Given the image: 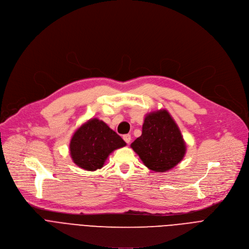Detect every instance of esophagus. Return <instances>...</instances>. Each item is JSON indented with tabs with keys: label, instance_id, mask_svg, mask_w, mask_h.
Returning <instances> with one entry per match:
<instances>
[{
	"label": "esophagus",
	"instance_id": "obj_1",
	"mask_svg": "<svg viewBox=\"0 0 249 249\" xmlns=\"http://www.w3.org/2000/svg\"><path fill=\"white\" fill-rule=\"evenodd\" d=\"M123 139H124V141L126 143H129V142H130V140H131V137H130V135H124V136L123 137Z\"/></svg>",
	"mask_w": 249,
	"mask_h": 249
}]
</instances>
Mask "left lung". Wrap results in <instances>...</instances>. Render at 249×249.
Listing matches in <instances>:
<instances>
[{"label": "left lung", "mask_w": 249, "mask_h": 249, "mask_svg": "<svg viewBox=\"0 0 249 249\" xmlns=\"http://www.w3.org/2000/svg\"><path fill=\"white\" fill-rule=\"evenodd\" d=\"M143 164L157 173H164L179 163L186 151L181 132L166 109L146 114L142 133L130 144Z\"/></svg>", "instance_id": "1"}]
</instances>
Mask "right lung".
Instances as JSON below:
<instances>
[{"instance_id": "obj_1", "label": "right lung", "mask_w": 249, "mask_h": 249, "mask_svg": "<svg viewBox=\"0 0 249 249\" xmlns=\"http://www.w3.org/2000/svg\"><path fill=\"white\" fill-rule=\"evenodd\" d=\"M125 144L106 123L90 119L74 131L70 142V154L76 165L92 171L102 168L111 152Z\"/></svg>"}]
</instances>
